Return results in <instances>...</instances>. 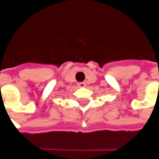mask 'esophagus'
Instances as JSON below:
<instances>
[{
	"label": "esophagus",
	"mask_w": 159,
	"mask_h": 159,
	"mask_svg": "<svg viewBox=\"0 0 159 159\" xmlns=\"http://www.w3.org/2000/svg\"><path fill=\"white\" fill-rule=\"evenodd\" d=\"M78 86H79L80 88L85 87V83H78Z\"/></svg>",
	"instance_id": "esophagus-1"
}]
</instances>
